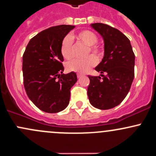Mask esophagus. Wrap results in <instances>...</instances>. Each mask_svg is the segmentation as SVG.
I'll return each mask as SVG.
<instances>
[{
    "mask_svg": "<svg viewBox=\"0 0 156 156\" xmlns=\"http://www.w3.org/2000/svg\"><path fill=\"white\" fill-rule=\"evenodd\" d=\"M83 75H82V74H80V73H78V74H77V77H78V78H81V77H83Z\"/></svg>",
    "mask_w": 156,
    "mask_h": 156,
    "instance_id": "34e87169",
    "label": "esophagus"
}]
</instances>
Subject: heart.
<instances>
[{
	"label": "heart",
	"instance_id": "b5f03b06",
	"mask_svg": "<svg viewBox=\"0 0 156 156\" xmlns=\"http://www.w3.org/2000/svg\"><path fill=\"white\" fill-rule=\"evenodd\" d=\"M75 37L78 42L84 44L88 47L87 55H90L91 53L92 56H90L85 60L75 59L69 61L66 64V69L69 72H75L78 73H86L92 67L97 64L96 58L101 56V49L95 44L98 42V36L96 34L90 30H83L78 32L76 35L71 37L67 35L63 39L61 45V53L64 58L68 60L73 57V39ZM94 57H93V56Z\"/></svg>",
	"mask_w": 156,
	"mask_h": 156
}]
</instances>
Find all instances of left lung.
I'll list each match as a JSON object with an SVG mask.
<instances>
[{
  "label": "left lung",
  "mask_w": 156,
  "mask_h": 156,
  "mask_svg": "<svg viewBox=\"0 0 156 156\" xmlns=\"http://www.w3.org/2000/svg\"><path fill=\"white\" fill-rule=\"evenodd\" d=\"M90 26L103 37L104 55L95 68L102 78L89 75L87 95L95 108L112 109L123 101L130 90L134 79L135 55L129 40L119 30L101 23Z\"/></svg>",
  "instance_id": "8db88e82"
}]
</instances>
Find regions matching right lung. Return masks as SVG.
<instances>
[{"mask_svg": "<svg viewBox=\"0 0 156 156\" xmlns=\"http://www.w3.org/2000/svg\"><path fill=\"white\" fill-rule=\"evenodd\" d=\"M75 26L60 25L32 37L23 55V84L32 102L41 110L56 113L68 106L70 90L77 81L74 72L64 74L63 39Z\"/></svg>", "mask_w": 156, "mask_h": 156, "instance_id": "obj_1", "label": "right lung"}]
</instances>
